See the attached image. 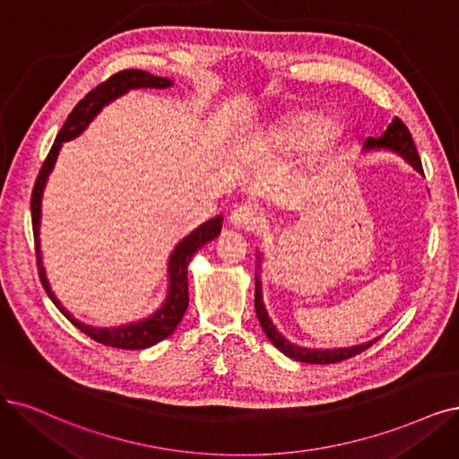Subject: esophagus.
Listing matches in <instances>:
<instances>
[{
    "label": "esophagus",
    "instance_id": "34e87169",
    "mask_svg": "<svg viewBox=\"0 0 459 459\" xmlns=\"http://www.w3.org/2000/svg\"><path fill=\"white\" fill-rule=\"evenodd\" d=\"M230 225L242 230H257L263 225L261 212L253 206H238L230 213Z\"/></svg>",
    "mask_w": 459,
    "mask_h": 459
}]
</instances>
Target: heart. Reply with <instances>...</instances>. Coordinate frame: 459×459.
Masks as SVG:
<instances>
[{
  "label": "heart",
  "instance_id": "1",
  "mask_svg": "<svg viewBox=\"0 0 459 459\" xmlns=\"http://www.w3.org/2000/svg\"><path fill=\"white\" fill-rule=\"evenodd\" d=\"M333 125L324 123V117L310 111H302L287 121L276 130L274 145L280 149H300L304 145L316 142H325L333 135Z\"/></svg>",
  "mask_w": 459,
  "mask_h": 459
}]
</instances>
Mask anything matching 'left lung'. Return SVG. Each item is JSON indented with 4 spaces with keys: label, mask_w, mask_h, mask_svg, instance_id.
<instances>
[{
    "label": "left lung",
    "mask_w": 459,
    "mask_h": 459,
    "mask_svg": "<svg viewBox=\"0 0 459 459\" xmlns=\"http://www.w3.org/2000/svg\"><path fill=\"white\" fill-rule=\"evenodd\" d=\"M365 151L370 149H392L406 160L411 162L420 174H423L421 169V160L420 155L416 151L414 140L411 135V130L406 128V125L401 121L399 117H395L392 123L387 125V130L380 135V138H368L363 143ZM261 261V259H259ZM255 312L259 317V324L264 331V334L268 336V341L273 342L281 353H285L287 358H291L295 361H302V363H312V365H329V363H338V361H344L353 358V355H358L361 351H365L367 348H370L375 344L378 338L359 346H351V348H334V350H310V348H300L297 344H291L287 338H283L278 329L274 327L273 321H270L266 308L263 304V287H261V280L259 276H255Z\"/></svg>",
    "instance_id": "1"
}]
</instances>
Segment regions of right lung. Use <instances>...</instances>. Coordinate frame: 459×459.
Segmentation results:
<instances>
[{
    "mask_svg": "<svg viewBox=\"0 0 459 459\" xmlns=\"http://www.w3.org/2000/svg\"><path fill=\"white\" fill-rule=\"evenodd\" d=\"M172 81L166 77H157L151 75L142 70H123L115 75H111L108 81L98 84L96 89H92L87 96H84L79 104L74 108L70 117L65 118V123L62 130L58 132L56 140L50 147L48 155L39 169V176L36 179V185H33V193H31V227H33V242H36V257H38V273L39 280L45 287V291L48 299L55 302V307L72 321V324L87 336H91L92 341L111 346V348H121V350H143L149 346H155L157 342L164 341L166 336L172 334L176 327L179 325V321L189 307V287H186V264L193 259L195 253L217 238V234L221 232V221L223 217H215L206 221V223L200 225L196 230H193L186 238H183L176 249L172 251L168 261V297L164 300L162 307L151 314L145 319L135 321V324L121 325V327H108V329H98L84 325L81 321H77L70 312H67L60 300L55 297V293L50 291V285L45 276V268L41 264V246H39V221H41V196L47 178L53 169L58 151L64 142H70L89 126L92 118L100 113V109L108 106L109 101L115 98L126 94L132 89H168Z\"/></svg>",
    "mask_w": 459,
    "mask_h": 459,
    "instance_id": "1",
    "label": "right lung"
}]
</instances>
